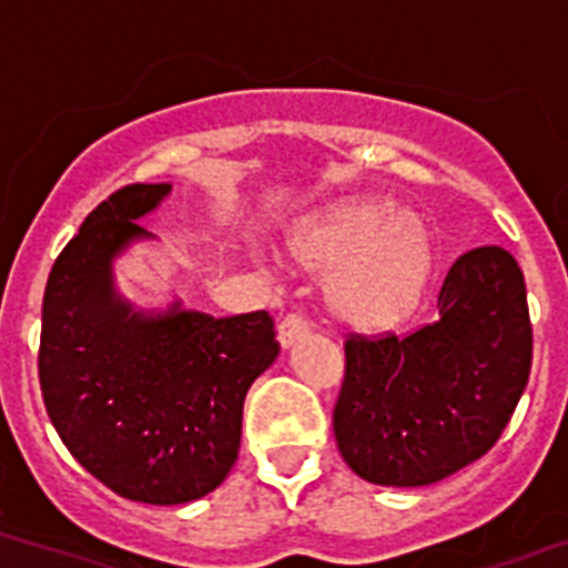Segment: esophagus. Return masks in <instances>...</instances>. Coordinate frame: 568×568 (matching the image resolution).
Returning a JSON list of instances; mask_svg holds the SVG:
<instances>
[{
    "label": "esophagus",
    "mask_w": 568,
    "mask_h": 568,
    "mask_svg": "<svg viewBox=\"0 0 568 568\" xmlns=\"http://www.w3.org/2000/svg\"><path fill=\"white\" fill-rule=\"evenodd\" d=\"M306 335H310V321H306L304 315H298V312L287 315V318L278 324V343L284 348L295 346V341H301V337Z\"/></svg>",
    "instance_id": "1"
}]
</instances>
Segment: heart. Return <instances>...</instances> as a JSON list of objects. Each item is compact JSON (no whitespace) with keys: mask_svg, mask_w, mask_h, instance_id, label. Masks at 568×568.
I'll use <instances>...</instances> for the list:
<instances>
[{"mask_svg":"<svg viewBox=\"0 0 568 568\" xmlns=\"http://www.w3.org/2000/svg\"><path fill=\"white\" fill-rule=\"evenodd\" d=\"M295 264L324 275L341 324L383 332L410 318L434 273V239L416 213L379 196H348L310 216L290 239Z\"/></svg>","mask_w":568,"mask_h":568,"instance_id":"1","label":"heart"}]
</instances>
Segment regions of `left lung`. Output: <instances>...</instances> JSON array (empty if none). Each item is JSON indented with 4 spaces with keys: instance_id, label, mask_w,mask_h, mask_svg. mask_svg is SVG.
<instances>
[{
    "instance_id": "8db88e82",
    "label": "left lung",
    "mask_w": 568,
    "mask_h": 568,
    "mask_svg": "<svg viewBox=\"0 0 568 568\" xmlns=\"http://www.w3.org/2000/svg\"><path fill=\"white\" fill-rule=\"evenodd\" d=\"M436 306L408 337L346 341L332 425L343 462L372 485H436L481 459L527 388V284L507 250L456 258Z\"/></svg>"
}]
</instances>
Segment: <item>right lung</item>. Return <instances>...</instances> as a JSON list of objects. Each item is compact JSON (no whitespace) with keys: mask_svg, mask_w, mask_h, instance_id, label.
Segmentation results:
<instances>
[{"mask_svg":"<svg viewBox=\"0 0 568 568\" xmlns=\"http://www.w3.org/2000/svg\"><path fill=\"white\" fill-rule=\"evenodd\" d=\"M171 182L126 185L61 250L41 304L39 379L50 423L98 481L129 501L189 504L239 456L247 388L278 357L273 318L134 306L114 262L154 239L140 225Z\"/></svg>","mask_w":568,"mask_h":568,"instance_id":"1","label":"right lung"}]
</instances>
